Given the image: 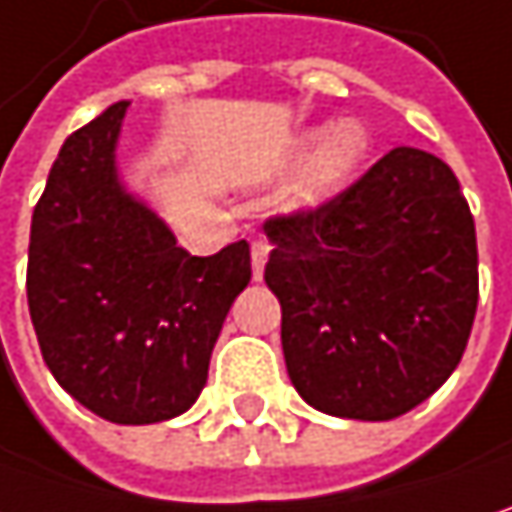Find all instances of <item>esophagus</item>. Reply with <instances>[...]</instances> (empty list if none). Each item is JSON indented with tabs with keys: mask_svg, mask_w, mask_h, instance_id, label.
I'll return each instance as SVG.
<instances>
[{
	"mask_svg": "<svg viewBox=\"0 0 512 512\" xmlns=\"http://www.w3.org/2000/svg\"><path fill=\"white\" fill-rule=\"evenodd\" d=\"M269 249H272V246H269L263 237L252 240V275H255V281H260V278H263V266H266Z\"/></svg>",
	"mask_w": 512,
	"mask_h": 512,
	"instance_id": "34e87169",
	"label": "esophagus"
}]
</instances>
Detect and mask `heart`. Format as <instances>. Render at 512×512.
<instances>
[{"mask_svg": "<svg viewBox=\"0 0 512 512\" xmlns=\"http://www.w3.org/2000/svg\"><path fill=\"white\" fill-rule=\"evenodd\" d=\"M316 140L322 143L310 155L290 193V202L296 208H319L334 196H340L357 178L360 166L369 155V131L357 119H343L331 125L325 134H310L304 146Z\"/></svg>", "mask_w": 512, "mask_h": 512, "instance_id": "b5f03b06", "label": "heart"}]
</instances>
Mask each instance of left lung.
<instances>
[{
    "label": "left lung",
    "instance_id": "1",
    "mask_svg": "<svg viewBox=\"0 0 512 512\" xmlns=\"http://www.w3.org/2000/svg\"><path fill=\"white\" fill-rule=\"evenodd\" d=\"M263 231L287 372L310 407L387 422L448 381L478 310L475 219L448 163L398 146Z\"/></svg>",
    "mask_w": 512,
    "mask_h": 512
}]
</instances>
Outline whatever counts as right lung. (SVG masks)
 Masks as SVG:
<instances>
[{
	"label": "right lung",
	"mask_w": 512,
	"mask_h": 512,
	"mask_svg": "<svg viewBox=\"0 0 512 512\" xmlns=\"http://www.w3.org/2000/svg\"><path fill=\"white\" fill-rule=\"evenodd\" d=\"M128 102L78 128L52 163L31 216L28 313L67 393L117 425L193 407L213 343L252 278L249 243L187 255L117 175Z\"/></svg>",
	"instance_id": "right-lung-1"
}]
</instances>
